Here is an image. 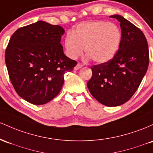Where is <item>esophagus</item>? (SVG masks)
<instances>
[{"label": "esophagus", "mask_w": 153, "mask_h": 153, "mask_svg": "<svg viewBox=\"0 0 153 153\" xmlns=\"http://www.w3.org/2000/svg\"><path fill=\"white\" fill-rule=\"evenodd\" d=\"M82 66H83V65L82 64V63H77V64L76 65V66H75L74 67V69L75 70H79V68H81Z\"/></svg>", "instance_id": "esophagus-1"}]
</instances>
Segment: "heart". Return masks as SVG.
<instances>
[{
	"mask_svg": "<svg viewBox=\"0 0 153 153\" xmlns=\"http://www.w3.org/2000/svg\"><path fill=\"white\" fill-rule=\"evenodd\" d=\"M122 41V32L112 22L93 21L79 24L68 33L64 39L66 56L75 59L83 53L92 61L104 63L112 60L118 53Z\"/></svg>",
	"mask_w": 153,
	"mask_h": 153,
	"instance_id": "b5f03b06",
	"label": "heart"
}]
</instances>
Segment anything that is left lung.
I'll return each instance as SVG.
<instances>
[{
	"label": "left lung",
	"mask_w": 153,
	"mask_h": 153,
	"mask_svg": "<svg viewBox=\"0 0 153 153\" xmlns=\"http://www.w3.org/2000/svg\"><path fill=\"white\" fill-rule=\"evenodd\" d=\"M122 41L112 60L92 66V76L87 85L91 95L108 107L121 105L135 93L149 65L147 39L138 27L120 15Z\"/></svg>",
	"instance_id": "8db88e82"
}]
</instances>
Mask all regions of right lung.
Returning a JSON list of instances; mask_svg holds the SVG:
<instances>
[{"instance_id":"1","label":"right lung","mask_w":153,"mask_h":153,"mask_svg":"<svg viewBox=\"0 0 153 153\" xmlns=\"http://www.w3.org/2000/svg\"><path fill=\"white\" fill-rule=\"evenodd\" d=\"M61 26L38 21L18 29L11 36L5 61L11 84L19 95L34 105H43L58 95L63 74L76 61L64 53Z\"/></svg>"}]
</instances>
